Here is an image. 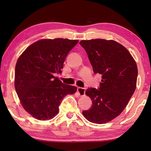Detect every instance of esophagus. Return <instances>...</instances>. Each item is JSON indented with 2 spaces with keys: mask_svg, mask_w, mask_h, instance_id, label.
Segmentation results:
<instances>
[{
  "mask_svg": "<svg viewBox=\"0 0 151 151\" xmlns=\"http://www.w3.org/2000/svg\"><path fill=\"white\" fill-rule=\"evenodd\" d=\"M77 91L78 92L79 95L81 96H83L85 94V92H86V88H81V87H78L77 88Z\"/></svg>",
  "mask_w": 151,
  "mask_h": 151,
  "instance_id": "esophagus-1",
  "label": "esophagus"
}]
</instances>
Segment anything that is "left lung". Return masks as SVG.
Listing matches in <instances>:
<instances>
[{
    "label": "left lung",
    "instance_id": "left-lung-1",
    "mask_svg": "<svg viewBox=\"0 0 151 151\" xmlns=\"http://www.w3.org/2000/svg\"><path fill=\"white\" fill-rule=\"evenodd\" d=\"M93 72L102 76L98 89H87L91 108L82 111L93 123H106L117 117L126 107L136 88L137 67L126 48L114 40H82Z\"/></svg>",
    "mask_w": 151,
    "mask_h": 151
}]
</instances>
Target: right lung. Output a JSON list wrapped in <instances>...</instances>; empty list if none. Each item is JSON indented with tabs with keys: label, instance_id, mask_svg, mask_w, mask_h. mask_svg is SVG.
Returning <instances> with one entry per match:
<instances>
[{
	"label": "right lung",
	"instance_id": "add662e5",
	"mask_svg": "<svg viewBox=\"0 0 151 151\" xmlns=\"http://www.w3.org/2000/svg\"><path fill=\"white\" fill-rule=\"evenodd\" d=\"M78 40H42L28 47L16 63L15 88L22 107L39 120H49L59 112L64 97L75 86L63 84L54 74L62 73L67 54Z\"/></svg>",
	"mask_w": 151,
	"mask_h": 151
}]
</instances>
